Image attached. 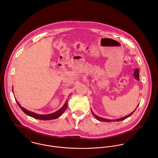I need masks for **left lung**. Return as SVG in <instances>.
<instances>
[{
    "label": "left lung",
    "instance_id": "8db88e82",
    "mask_svg": "<svg viewBox=\"0 0 158 158\" xmlns=\"http://www.w3.org/2000/svg\"><path fill=\"white\" fill-rule=\"evenodd\" d=\"M139 106V105H138ZM138 106H137V107H138ZM137 109V108H136ZM136 109H135V110H136ZM135 110L132 112H131L130 114H129V115H126L125 116V117H122V118H119V119H116V120H109V119H106V118H101V117H99V116H98V115H95L94 114V112L92 111V114H93V115L95 117V118H96L98 120H99V121H100V122H119V121H122V120H125V119H126L127 118H128L129 117H130L134 112H135Z\"/></svg>",
    "mask_w": 158,
    "mask_h": 158
}]
</instances>
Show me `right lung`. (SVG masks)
<instances>
[{
    "label": "right lung",
    "instance_id": "right-lung-1",
    "mask_svg": "<svg viewBox=\"0 0 158 158\" xmlns=\"http://www.w3.org/2000/svg\"><path fill=\"white\" fill-rule=\"evenodd\" d=\"M16 101L18 105L21 109V110L26 114H27V115H29L30 117H32L34 118L38 119V120H53V119H56V118H59L63 114V112L65 111V110L67 109V105H68L67 101H66L65 102V103L64 104L63 106L59 110H58L57 111L55 112L54 113L51 114H46V115H40V114H35L34 112H31L29 110H26L24 107H21V106L20 105V104L18 102V101L17 100H16Z\"/></svg>",
    "mask_w": 158,
    "mask_h": 158
}]
</instances>
